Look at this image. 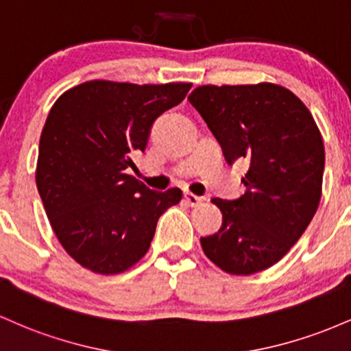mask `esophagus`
<instances>
[{"label": "esophagus", "instance_id": "obj_1", "mask_svg": "<svg viewBox=\"0 0 351 351\" xmlns=\"http://www.w3.org/2000/svg\"><path fill=\"white\" fill-rule=\"evenodd\" d=\"M184 200H186V202H187V206L197 207V206H199V204H202L204 197H199V195L192 194V192H184Z\"/></svg>", "mask_w": 351, "mask_h": 351}]
</instances>
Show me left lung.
<instances>
[{
	"instance_id": "8db88e82",
	"label": "left lung",
	"mask_w": 351,
	"mask_h": 351,
	"mask_svg": "<svg viewBox=\"0 0 351 351\" xmlns=\"http://www.w3.org/2000/svg\"><path fill=\"white\" fill-rule=\"evenodd\" d=\"M189 101L219 141L227 164H249L239 199L210 200L222 212V227L200 237L204 254L230 275L269 269L302 237L320 204V129L292 90L274 82L204 84Z\"/></svg>"
}]
</instances>
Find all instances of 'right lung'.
<instances>
[{"instance_id":"1","label":"right lung","mask_w":351,"mask_h":351,"mask_svg":"<svg viewBox=\"0 0 351 351\" xmlns=\"http://www.w3.org/2000/svg\"><path fill=\"white\" fill-rule=\"evenodd\" d=\"M191 82L86 81L53 104L39 139L36 184L51 227L71 258L117 275L147 254L157 220L182 199L151 191L128 169L145 151L154 121Z\"/></svg>"}]
</instances>
